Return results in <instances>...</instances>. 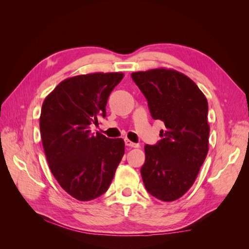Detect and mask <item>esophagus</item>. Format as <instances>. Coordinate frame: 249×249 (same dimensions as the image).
I'll list each match as a JSON object with an SVG mask.
<instances>
[{
	"instance_id": "34e87169",
	"label": "esophagus",
	"mask_w": 249,
	"mask_h": 249,
	"mask_svg": "<svg viewBox=\"0 0 249 249\" xmlns=\"http://www.w3.org/2000/svg\"><path fill=\"white\" fill-rule=\"evenodd\" d=\"M124 143H125V145L129 146V147H135V148H137V147L140 146L139 144H137V143H134V142H132V141L129 140V139H125V140H124Z\"/></svg>"
}]
</instances>
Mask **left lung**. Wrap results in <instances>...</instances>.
<instances>
[{"instance_id":"left-lung-1","label":"left lung","mask_w":249,"mask_h":249,"mask_svg":"<svg viewBox=\"0 0 249 249\" xmlns=\"http://www.w3.org/2000/svg\"><path fill=\"white\" fill-rule=\"evenodd\" d=\"M131 77L147 100L150 115L166 127L157 144L144 146L143 183L154 197L176 200L190 189L208 154V101L190 78L177 71L156 69Z\"/></svg>"}]
</instances>
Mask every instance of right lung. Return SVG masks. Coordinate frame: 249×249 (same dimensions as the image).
Instances as JSON below:
<instances>
[{
  "label": "right lung",
  "instance_id": "1",
  "mask_svg": "<svg viewBox=\"0 0 249 249\" xmlns=\"http://www.w3.org/2000/svg\"><path fill=\"white\" fill-rule=\"evenodd\" d=\"M123 78L122 72L69 78L42 104L39 127L50 169L78 200H91L106 192L124 154L122 138L90 131L97 118L106 117L108 97Z\"/></svg>",
  "mask_w": 249,
  "mask_h": 249
}]
</instances>
